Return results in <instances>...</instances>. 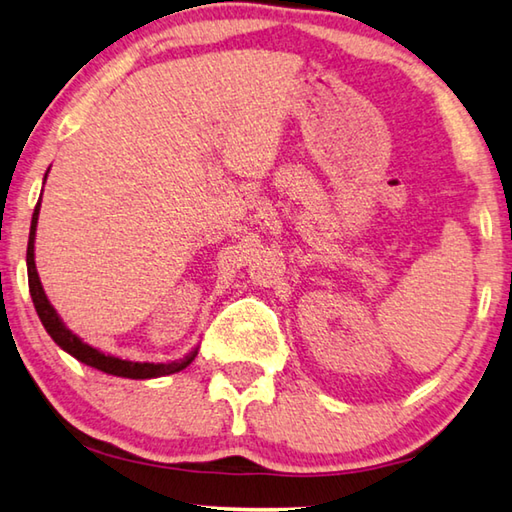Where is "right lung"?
I'll use <instances>...</instances> for the list:
<instances>
[{"label":"right lung","instance_id":"obj_1","mask_svg":"<svg viewBox=\"0 0 512 512\" xmlns=\"http://www.w3.org/2000/svg\"><path fill=\"white\" fill-rule=\"evenodd\" d=\"M38 213H40V201H38L36 211H33V217H31V231H29V245H27L29 292H31L33 306H36V313L40 317V322H43L47 333L52 335V340L56 342L58 347L67 351V354L74 356L77 360H81L83 365H90L99 372H106V374H113V376H124V379H156V376L181 372L183 367H188L192 360H195L197 351H192L190 356L181 358V360H174V363H131V360H122V358L102 354V351L86 345V342L79 340L77 335L67 329V326L61 322V317L56 315L54 306L49 304L43 286H40V279H38V272H36V261H33V240H36Z\"/></svg>","mask_w":512,"mask_h":512}]
</instances>
